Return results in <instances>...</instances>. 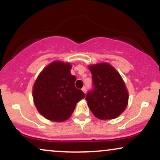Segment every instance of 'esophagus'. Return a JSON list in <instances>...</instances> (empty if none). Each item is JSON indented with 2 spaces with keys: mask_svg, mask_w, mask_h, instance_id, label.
<instances>
[{
  "mask_svg": "<svg viewBox=\"0 0 160 160\" xmlns=\"http://www.w3.org/2000/svg\"><path fill=\"white\" fill-rule=\"evenodd\" d=\"M82 91L83 92L84 94H86V86H83V87L82 88Z\"/></svg>",
  "mask_w": 160,
  "mask_h": 160,
  "instance_id": "esophagus-1",
  "label": "esophagus"
}]
</instances>
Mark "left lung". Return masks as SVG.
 Returning <instances> with one entry per match:
<instances>
[{"label":"left lung","mask_w":160,"mask_h":160,"mask_svg":"<svg viewBox=\"0 0 160 160\" xmlns=\"http://www.w3.org/2000/svg\"><path fill=\"white\" fill-rule=\"evenodd\" d=\"M94 89L86 100L92 113L100 120H113L126 110L128 92L118 71L107 62L89 66Z\"/></svg>","instance_id":"obj_1"}]
</instances>
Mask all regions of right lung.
<instances>
[{"label":"right lung","instance_id":"obj_1","mask_svg":"<svg viewBox=\"0 0 160 160\" xmlns=\"http://www.w3.org/2000/svg\"><path fill=\"white\" fill-rule=\"evenodd\" d=\"M71 63L55 61L43 69L33 86L32 96L39 113L47 120L63 122L71 117L85 95L74 86Z\"/></svg>","mask_w":160,"mask_h":160}]
</instances>
